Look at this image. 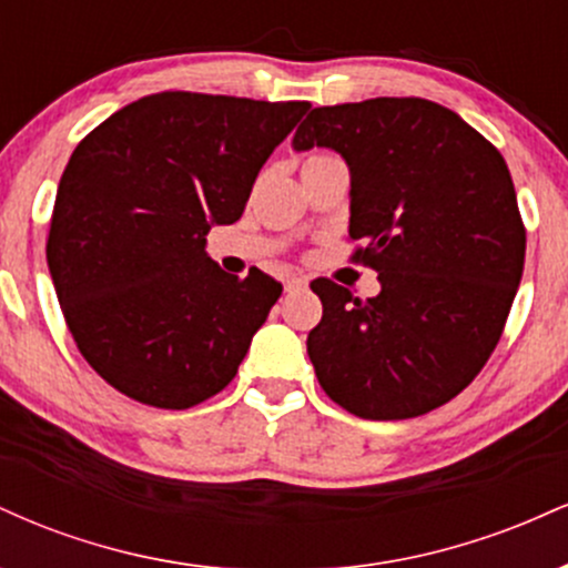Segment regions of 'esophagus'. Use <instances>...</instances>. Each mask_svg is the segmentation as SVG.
<instances>
[{
	"label": "esophagus",
	"mask_w": 568,
	"mask_h": 568,
	"mask_svg": "<svg viewBox=\"0 0 568 568\" xmlns=\"http://www.w3.org/2000/svg\"><path fill=\"white\" fill-rule=\"evenodd\" d=\"M306 288V277H288L285 280V291H304Z\"/></svg>",
	"instance_id": "esophagus-1"
}]
</instances>
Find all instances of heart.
<instances>
[{
  "instance_id": "1",
  "label": "heart",
  "mask_w": 568,
  "mask_h": 568,
  "mask_svg": "<svg viewBox=\"0 0 568 568\" xmlns=\"http://www.w3.org/2000/svg\"><path fill=\"white\" fill-rule=\"evenodd\" d=\"M336 160H338L336 154L325 152V149H312V152L304 154V160H302V173H304V171H312V168H321V165H325V162H336Z\"/></svg>"
}]
</instances>
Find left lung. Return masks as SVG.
<instances>
[{
    "instance_id": "obj_1",
    "label": "left lung",
    "mask_w": 568,
    "mask_h": 568,
    "mask_svg": "<svg viewBox=\"0 0 568 568\" xmlns=\"http://www.w3.org/2000/svg\"><path fill=\"white\" fill-rule=\"evenodd\" d=\"M349 165L352 262L379 272L361 298L312 280L323 317L306 336L317 382L361 419H410L470 384L497 347L524 275L526 226L507 162L425 98L317 106L293 149Z\"/></svg>"
}]
</instances>
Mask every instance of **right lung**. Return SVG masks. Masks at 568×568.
I'll list each match as a JSON object with an SVG mask.
<instances>
[{
	"instance_id": "obj_1",
	"label": "right lung",
	"mask_w": 568,
	"mask_h": 568,
	"mask_svg": "<svg viewBox=\"0 0 568 568\" xmlns=\"http://www.w3.org/2000/svg\"><path fill=\"white\" fill-rule=\"evenodd\" d=\"M310 101L143 95L77 143L55 194L48 266L90 368L116 393L184 410L237 374L283 285L205 253Z\"/></svg>"
}]
</instances>
